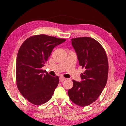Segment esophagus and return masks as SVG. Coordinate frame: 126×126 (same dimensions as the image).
I'll return each instance as SVG.
<instances>
[{"instance_id":"1","label":"esophagus","mask_w":126,"mask_h":126,"mask_svg":"<svg viewBox=\"0 0 126 126\" xmlns=\"http://www.w3.org/2000/svg\"><path fill=\"white\" fill-rule=\"evenodd\" d=\"M65 80H66V79L64 78V77H60V82H63Z\"/></svg>"}]
</instances>
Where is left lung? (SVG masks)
<instances>
[{"instance_id": "left-lung-1", "label": "left lung", "mask_w": 126, "mask_h": 126, "mask_svg": "<svg viewBox=\"0 0 126 126\" xmlns=\"http://www.w3.org/2000/svg\"><path fill=\"white\" fill-rule=\"evenodd\" d=\"M80 66L85 71L80 75V82L73 80V86L69 89L70 99L81 107L94 103L106 87L108 78V63L102 46L90 37L71 39Z\"/></svg>"}]
</instances>
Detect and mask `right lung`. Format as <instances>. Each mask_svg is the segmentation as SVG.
I'll list each match as a JSON object with an SVG mask.
<instances>
[{
  "label": "right lung",
  "mask_w": 126,
  "mask_h": 126,
  "mask_svg": "<svg viewBox=\"0 0 126 126\" xmlns=\"http://www.w3.org/2000/svg\"><path fill=\"white\" fill-rule=\"evenodd\" d=\"M65 41L41 34L29 37L20 47L16 63L17 87L32 104H44L52 97L59 77L51 76L47 72L45 74L42 68L54 47Z\"/></svg>",
  "instance_id": "add662e5"
}]
</instances>
